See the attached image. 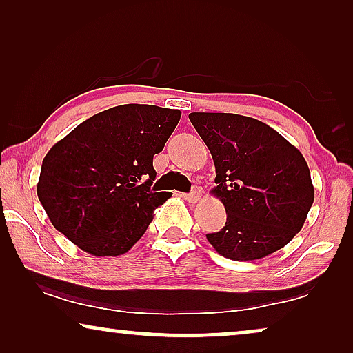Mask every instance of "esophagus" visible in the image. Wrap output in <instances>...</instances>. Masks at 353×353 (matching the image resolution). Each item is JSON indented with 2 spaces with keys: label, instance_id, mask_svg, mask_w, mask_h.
<instances>
[{
  "label": "esophagus",
  "instance_id": "esophagus-1",
  "mask_svg": "<svg viewBox=\"0 0 353 353\" xmlns=\"http://www.w3.org/2000/svg\"><path fill=\"white\" fill-rule=\"evenodd\" d=\"M202 197V191L199 190V188H196V190H192L190 194H185V199L188 202H191V204H196V202H199Z\"/></svg>",
  "mask_w": 353,
  "mask_h": 353
}]
</instances>
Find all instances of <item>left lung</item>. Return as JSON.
Instances as JSON below:
<instances>
[{
	"label": "left lung",
	"mask_w": 353,
	"mask_h": 353,
	"mask_svg": "<svg viewBox=\"0 0 353 353\" xmlns=\"http://www.w3.org/2000/svg\"><path fill=\"white\" fill-rule=\"evenodd\" d=\"M191 123L215 163L212 192L226 223L207 241L231 260H257L284 248L305 223L315 199L310 170L296 146L257 119L192 112Z\"/></svg>",
	"instance_id": "obj_1"
}]
</instances>
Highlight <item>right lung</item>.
<instances>
[{
	"mask_svg": "<svg viewBox=\"0 0 353 353\" xmlns=\"http://www.w3.org/2000/svg\"><path fill=\"white\" fill-rule=\"evenodd\" d=\"M180 117L178 109L123 104L57 141L43 159L37 185L52 226L94 257L128 252L172 196L151 190L152 159Z\"/></svg>",
	"mask_w": 353,
	"mask_h": 353,
	"instance_id": "add662e5",
	"label": "right lung"
}]
</instances>
